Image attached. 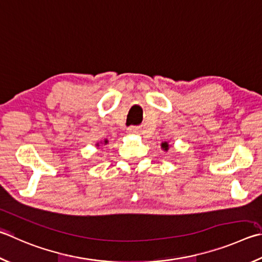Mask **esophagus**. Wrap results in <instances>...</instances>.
Segmentation results:
<instances>
[{
	"mask_svg": "<svg viewBox=\"0 0 262 262\" xmlns=\"http://www.w3.org/2000/svg\"><path fill=\"white\" fill-rule=\"evenodd\" d=\"M128 133H132V134H137V133L140 132V128L137 127V126H130V127H128Z\"/></svg>",
	"mask_w": 262,
	"mask_h": 262,
	"instance_id": "1",
	"label": "esophagus"
}]
</instances>
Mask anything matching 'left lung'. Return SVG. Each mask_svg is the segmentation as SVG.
<instances>
[{
    "label": "left lung",
    "instance_id": "obj_1",
    "mask_svg": "<svg viewBox=\"0 0 262 262\" xmlns=\"http://www.w3.org/2000/svg\"><path fill=\"white\" fill-rule=\"evenodd\" d=\"M161 146H163V149H165V150H167V149H168V144L166 143V142H165V143L161 144Z\"/></svg>",
    "mask_w": 262,
    "mask_h": 262
}]
</instances>
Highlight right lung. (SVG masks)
I'll return each instance as SVG.
<instances>
[{
  "label": "right lung",
  "instance_id": "1",
  "mask_svg": "<svg viewBox=\"0 0 262 262\" xmlns=\"http://www.w3.org/2000/svg\"><path fill=\"white\" fill-rule=\"evenodd\" d=\"M105 143H107V141H105Z\"/></svg>",
  "mask_w": 262,
  "mask_h": 262
}]
</instances>
